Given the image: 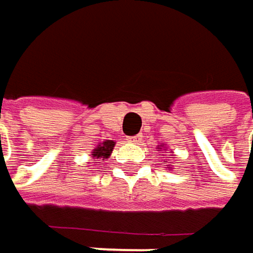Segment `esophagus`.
Here are the masks:
<instances>
[{
	"label": "esophagus",
	"instance_id": "esophagus-1",
	"mask_svg": "<svg viewBox=\"0 0 253 253\" xmlns=\"http://www.w3.org/2000/svg\"><path fill=\"white\" fill-rule=\"evenodd\" d=\"M142 137H143L142 134H136V136H130L127 140H128V142H131V143H136V145H139V143L142 142Z\"/></svg>",
	"mask_w": 253,
	"mask_h": 253
}]
</instances>
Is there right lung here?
Instances as JSON below:
<instances>
[{
    "label": "right lung",
    "instance_id": "add662e5",
    "mask_svg": "<svg viewBox=\"0 0 253 253\" xmlns=\"http://www.w3.org/2000/svg\"><path fill=\"white\" fill-rule=\"evenodd\" d=\"M114 142L113 140H105L103 143H100L95 149L92 150V158L97 159V161H103V159H107L111 152L114 149Z\"/></svg>",
    "mask_w": 253,
    "mask_h": 253
}]
</instances>
